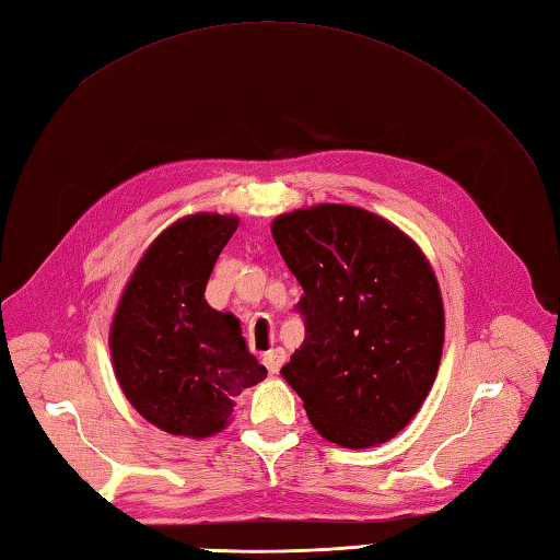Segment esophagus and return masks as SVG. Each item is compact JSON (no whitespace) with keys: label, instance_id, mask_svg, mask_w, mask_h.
I'll use <instances>...</instances> for the list:
<instances>
[{"label":"esophagus","instance_id":"esophagus-1","mask_svg":"<svg viewBox=\"0 0 560 560\" xmlns=\"http://www.w3.org/2000/svg\"><path fill=\"white\" fill-rule=\"evenodd\" d=\"M265 365H267V371L273 375V373H279V368L283 365V361H287V351L283 349H271V351H267L265 353Z\"/></svg>","mask_w":560,"mask_h":560}]
</instances>
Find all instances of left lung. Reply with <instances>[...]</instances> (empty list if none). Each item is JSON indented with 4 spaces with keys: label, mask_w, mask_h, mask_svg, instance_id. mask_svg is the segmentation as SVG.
Masks as SVG:
<instances>
[{
    "label": "left lung",
    "mask_w": 560,
    "mask_h": 560,
    "mask_svg": "<svg viewBox=\"0 0 560 560\" xmlns=\"http://www.w3.org/2000/svg\"><path fill=\"white\" fill-rule=\"evenodd\" d=\"M271 235L303 289L305 339L281 375L323 438L351 450L387 443L419 411L443 355L431 265L397 225L359 207L283 213Z\"/></svg>",
    "instance_id": "1"
}]
</instances>
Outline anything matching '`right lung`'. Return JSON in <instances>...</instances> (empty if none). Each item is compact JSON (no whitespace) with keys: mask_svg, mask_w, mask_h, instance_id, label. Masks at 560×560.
Masks as SVG:
<instances>
[{"mask_svg":"<svg viewBox=\"0 0 560 560\" xmlns=\"http://www.w3.org/2000/svg\"><path fill=\"white\" fill-rule=\"evenodd\" d=\"M235 217L195 213L165 229L141 257L110 329L115 375L129 404L173 435L219 433L233 399L267 377L241 323L205 301Z\"/></svg>","mask_w":560,"mask_h":560,"instance_id":"1","label":"right lung"}]
</instances>
